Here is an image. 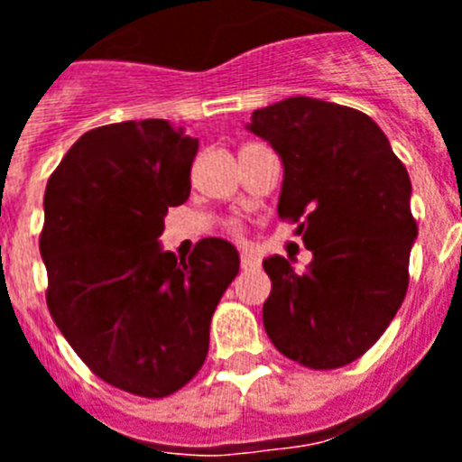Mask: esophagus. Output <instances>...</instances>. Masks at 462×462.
I'll use <instances>...</instances> for the list:
<instances>
[{"label":"esophagus","instance_id":"esophagus-1","mask_svg":"<svg viewBox=\"0 0 462 462\" xmlns=\"http://www.w3.org/2000/svg\"><path fill=\"white\" fill-rule=\"evenodd\" d=\"M240 266H243L245 271H247V268H256L259 266V256L252 250H243V254H240Z\"/></svg>","mask_w":462,"mask_h":462}]
</instances>
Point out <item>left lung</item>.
<instances>
[{"label": "left lung", "mask_w": 462, "mask_h": 462, "mask_svg": "<svg viewBox=\"0 0 462 462\" xmlns=\"http://www.w3.org/2000/svg\"><path fill=\"white\" fill-rule=\"evenodd\" d=\"M252 134L284 166L280 217L312 252L305 273L263 259L273 282L263 326L277 352L314 370L342 368L379 340L405 300L416 240L411 182L373 117L289 97L252 113Z\"/></svg>", "instance_id": "1"}]
</instances>
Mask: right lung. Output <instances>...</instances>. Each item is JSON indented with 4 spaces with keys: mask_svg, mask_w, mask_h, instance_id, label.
Instances as JSON below:
<instances>
[{
    "mask_svg": "<svg viewBox=\"0 0 462 462\" xmlns=\"http://www.w3.org/2000/svg\"><path fill=\"white\" fill-rule=\"evenodd\" d=\"M199 138L166 120L83 134L46 185L48 310L94 374L143 398L182 389L206 361L210 319L238 275L228 240L187 261L162 250L169 208L189 199Z\"/></svg>",
    "mask_w": 462,
    "mask_h": 462,
    "instance_id": "add662e5",
    "label": "right lung"
}]
</instances>
